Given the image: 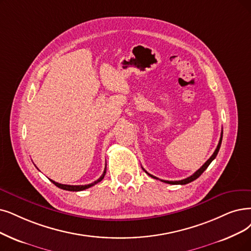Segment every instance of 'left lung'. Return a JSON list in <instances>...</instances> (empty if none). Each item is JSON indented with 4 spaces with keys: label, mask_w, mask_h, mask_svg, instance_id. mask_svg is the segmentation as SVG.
Instances as JSON below:
<instances>
[{
    "label": "left lung",
    "mask_w": 251,
    "mask_h": 251,
    "mask_svg": "<svg viewBox=\"0 0 251 251\" xmlns=\"http://www.w3.org/2000/svg\"><path fill=\"white\" fill-rule=\"evenodd\" d=\"M222 141H223V132H222V135H220V139H219V142H218V145H217V147H216V149H215V151L213 152V154L211 155V157H210L207 162L200 168L198 171H196L192 176H189V177H187V178H185V179H183V180H179V181H168V180H162L163 182H166V183H169V184H187V183H189V182H192V181H194V180H196L197 178H199L200 176L202 175V173L205 171V170L208 168V166L211 164V162L212 160L216 157V155H217V153H218V151H219V148H220V145H222ZM144 170V169H143ZM145 171V170H144ZM145 173H147L150 177H152V178H154V179H158L157 177H155V176H153V175H151V174H149L148 172H146L145 171Z\"/></svg>",
    "instance_id": "8db88e82"
}]
</instances>
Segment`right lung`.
Here are the masks:
<instances>
[{"label":"right lung","instance_id":"add662e5","mask_svg":"<svg viewBox=\"0 0 251 251\" xmlns=\"http://www.w3.org/2000/svg\"><path fill=\"white\" fill-rule=\"evenodd\" d=\"M105 174H106V168H105V170H104V173L102 174V176H101V177H100L98 180H96V181H94L93 183H91V184H86V185H67V184L57 183V182L53 181V180H50V181H51V182H52L54 185H56L57 187L62 188V189H65V190H69V192H80V190H84V189H86V188H89V187L94 186L95 184L99 183L100 181H102L103 178H104V176H105Z\"/></svg>","mask_w":251,"mask_h":251}]
</instances>
